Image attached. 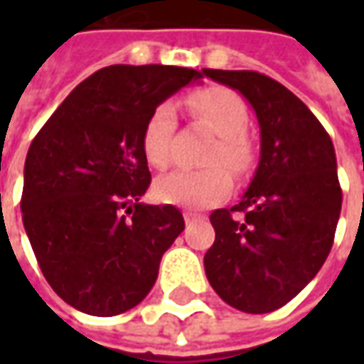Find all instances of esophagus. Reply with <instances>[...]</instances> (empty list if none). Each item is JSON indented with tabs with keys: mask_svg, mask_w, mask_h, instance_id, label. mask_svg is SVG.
I'll list each match as a JSON object with an SVG mask.
<instances>
[{
	"mask_svg": "<svg viewBox=\"0 0 364 364\" xmlns=\"http://www.w3.org/2000/svg\"><path fill=\"white\" fill-rule=\"evenodd\" d=\"M200 215H196V213H184V220L186 223H194V220H198Z\"/></svg>",
	"mask_w": 364,
	"mask_h": 364,
	"instance_id": "1",
	"label": "esophagus"
}]
</instances>
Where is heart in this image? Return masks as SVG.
I'll return each instance as SVG.
<instances>
[{
    "mask_svg": "<svg viewBox=\"0 0 364 364\" xmlns=\"http://www.w3.org/2000/svg\"><path fill=\"white\" fill-rule=\"evenodd\" d=\"M190 111L210 125L217 141L208 149L204 170H176L160 176L154 184V194L161 203L186 208H204L225 198L232 188V176L247 174L255 160V147L245 133L249 109L231 89L208 87L188 97ZM176 132V109L170 101L156 107L141 133V149L149 166L164 170L172 161V139Z\"/></svg>",
    "mask_w": 364,
    "mask_h": 364,
    "instance_id": "obj_1",
    "label": "heart"
}]
</instances>
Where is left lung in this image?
Listing matches in <instances>:
<instances>
[{"label": "left lung", "mask_w": 364, "mask_h": 364, "mask_svg": "<svg viewBox=\"0 0 364 364\" xmlns=\"http://www.w3.org/2000/svg\"><path fill=\"white\" fill-rule=\"evenodd\" d=\"M204 75L255 109L261 158L241 203L210 215L215 243L204 255L213 289L247 314L296 298L328 257L343 206L332 139L316 115L277 80L255 70Z\"/></svg>", "instance_id": "1"}]
</instances>
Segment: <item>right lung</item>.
Returning a JSON list of instances; mask_svg holds the SVG:
<instances>
[{"mask_svg": "<svg viewBox=\"0 0 364 364\" xmlns=\"http://www.w3.org/2000/svg\"><path fill=\"white\" fill-rule=\"evenodd\" d=\"M200 78L182 66H105L64 99L28 149L23 229L50 287L80 312L137 306L184 231L176 206L139 203L151 182L141 133L161 101Z\"/></svg>", "mask_w": 364, "mask_h": 364, "instance_id": "right-lung-1", "label": "right lung"}]
</instances>
